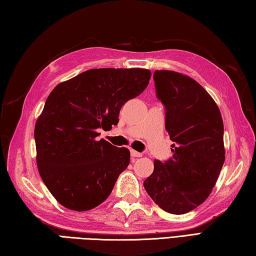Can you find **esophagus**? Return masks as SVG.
I'll list each match as a JSON object with an SVG mask.
<instances>
[{
	"label": "esophagus",
	"mask_w": 256,
	"mask_h": 256,
	"mask_svg": "<svg viewBox=\"0 0 256 256\" xmlns=\"http://www.w3.org/2000/svg\"><path fill=\"white\" fill-rule=\"evenodd\" d=\"M131 155H132L133 158H141L142 156V153L134 151V150H131Z\"/></svg>",
	"instance_id": "34e87169"
}]
</instances>
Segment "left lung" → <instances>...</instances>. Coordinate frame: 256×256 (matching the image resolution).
<instances>
[{
    "label": "left lung",
    "instance_id": "obj_1",
    "mask_svg": "<svg viewBox=\"0 0 256 256\" xmlns=\"http://www.w3.org/2000/svg\"><path fill=\"white\" fill-rule=\"evenodd\" d=\"M153 78L174 148L166 162L155 160L144 188L164 211L185 214L208 198L218 181L225 160L223 120L211 95L195 80L166 70L155 71Z\"/></svg>",
    "mask_w": 256,
    "mask_h": 256
}]
</instances>
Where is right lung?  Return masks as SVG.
I'll use <instances>...</instances> for the list:
<instances>
[{"instance_id": "obj_1", "label": "right lung", "mask_w": 256, "mask_h": 256, "mask_svg": "<svg viewBox=\"0 0 256 256\" xmlns=\"http://www.w3.org/2000/svg\"><path fill=\"white\" fill-rule=\"evenodd\" d=\"M145 68H92L58 84L34 130L36 163L44 184L68 210L83 212L108 198L130 163V151L105 140L128 100L146 88Z\"/></svg>"}]
</instances>
